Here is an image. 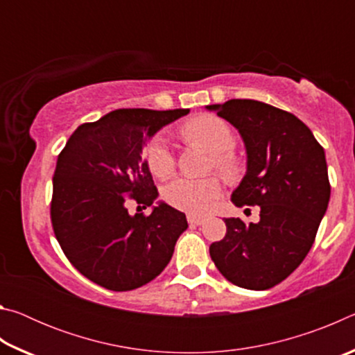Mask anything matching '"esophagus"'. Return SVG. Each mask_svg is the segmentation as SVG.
Wrapping results in <instances>:
<instances>
[{
  "mask_svg": "<svg viewBox=\"0 0 355 355\" xmlns=\"http://www.w3.org/2000/svg\"><path fill=\"white\" fill-rule=\"evenodd\" d=\"M188 222L191 225H200L205 222V218L203 216H196V214H188Z\"/></svg>",
  "mask_w": 355,
  "mask_h": 355,
  "instance_id": "obj_1",
  "label": "esophagus"
}]
</instances>
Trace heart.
<instances>
[{
	"label": "heart",
	"mask_w": 355,
	"mask_h": 355,
	"mask_svg": "<svg viewBox=\"0 0 355 355\" xmlns=\"http://www.w3.org/2000/svg\"><path fill=\"white\" fill-rule=\"evenodd\" d=\"M182 135L189 141L202 142L213 152L211 166L222 175L235 178L241 173V158L233 152L236 144L235 131L224 119L214 114H202L182 127ZM148 171L158 178H166L175 171V156L163 135H156L144 148ZM220 182L216 177H178L163 188V199L171 207L189 214H199L220 196Z\"/></svg>",
	"instance_id": "b5f03b06"
}]
</instances>
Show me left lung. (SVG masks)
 <instances>
[{
	"instance_id": "obj_1",
	"label": "left lung",
	"mask_w": 355,
	"mask_h": 355,
	"mask_svg": "<svg viewBox=\"0 0 355 355\" xmlns=\"http://www.w3.org/2000/svg\"><path fill=\"white\" fill-rule=\"evenodd\" d=\"M235 127L248 150V172L232 194L236 207H260V222L225 219L209 255L224 277L269 290L296 269L315 243L330 199L326 155L304 122L257 100L209 105Z\"/></svg>"
}]
</instances>
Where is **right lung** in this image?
<instances>
[{"label": "right lung", "instance_id": "obj_1", "mask_svg": "<svg viewBox=\"0 0 355 355\" xmlns=\"http://www.w3.org/2000/svg\"><path fill=\"white\" fill-rule=\"evenodd\" d=\"M189 110H116L83 123L58 156L53 175L51 225L69 261L84 277L111 291L152 282L171 261L184 213L159 203L142 147L156 131Z\"/></svg>", "mask_w": 355, "mask_h": 355}]
</instances>
